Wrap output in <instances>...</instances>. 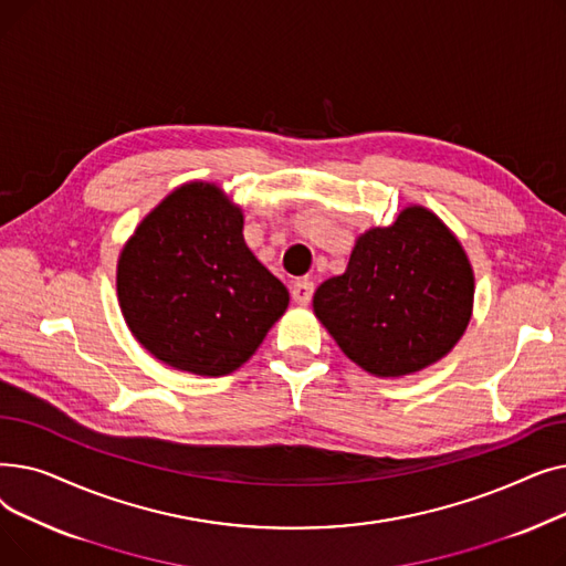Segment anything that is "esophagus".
<instances>
[{"instance_id": "1", "label": "esophagus", "mask_w": 566, "mask_h": 566, "mask_svg": "<svg viewBox=\"0 0 566 566\" xmlns=\"http://www.w3.org/2000/svg\"><path fill=\"white\" fill-rule=\"evenodd\" d=\"M312 295H314V282H310V280H295V282H293V286H291V298H293V303L310 305Z\"/></svg>"}]
</instances>
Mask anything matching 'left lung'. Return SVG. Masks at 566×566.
<instances>
[{
  "instance_id": "8db88e82",
  "label": "left lung",
  "mask_w": 566,
  "mask_h": 566,
  "mask_svg": "<svg viewBox=\"0 0 566 566\" xmlns=\"http://www.w3.org/2000/svg\"><path fill=\"white\" fill-rule=\"evenodd\" d=\"M474 277L459 238L424 206L365 231L346 271L314 293V314L346 358L408 376L448 355L468 328Z\"/></svg>"
}]
</instances>
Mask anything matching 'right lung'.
Segmentation results:
<instances>
[{"label":"right lung","mask_w":566,"mask_h":566,"mask_svg":"<svg viewBox=\"0 0 566 566\" xmlns=\"http://www.w3.org/2000/svg\"><path fill=\"white\" fill-rule=\"evenodd\" d=\"M116 293L135 339L165 365L224 376L248 363L289 305L250 252L243 211L213 184H186L122 250Z\"/></svg>","instance_id":"right-lung-1"}]
</instances>
